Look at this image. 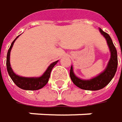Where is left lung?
<instances>
[{
	"mask_svg": "<svg viewBox=\"0 0 122 122\" xmlns=\"http://www.w3.org/2000/svg\"><path fill=\"white\" fill-rule=\"evenodd\" d=\"M99 30L102 36L106 38L107 41V44L111 52V57L105 70L95 77H93L90 79H82L76 76L73 72V66L71 65L70 71V76L71 80L76 86L82 89L96 91L104 88L112 80L117 70L118 58L117 49L113 44L110 36L103 31L102 29L99 28Z\"/></svg>",
	"mask_w": 122,
	"mask_h": 122,
	"instance_id": "1",
	"label": "left lung"
}]
</instances>
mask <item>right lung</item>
<instances>
[{
    "instance_id": "obj_1",
    "label": "right lung",
    "mask_w": 122,
    "mask_h": 122,
    "mask_svg": "<svg viewBox=\"0 0 122 122\" xmlns=\"http://www.w3.org/2000/svg\"><path fill=\"white\" fill-rule=\"evenodd\" d=\"M20 36H18L11 43V46L8 51L7 53V57H6V68H7V71L9 73V76L11 77V80L14 81V83L22 89L25 90H38L41 88H43L49 81V78L50 77L51 71L52 68L54 67L57 62V61H55L52 62L46 70V71L43 73V75L39 76V77H24V76H20L19 75L16 74L11 67L10 64V53L11 50L13 47L14 43L15 41L17 39V38Z\"/></svg>"
}]
</instances>
